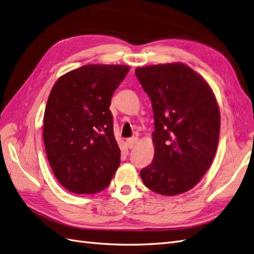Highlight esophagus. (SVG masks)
<instances>
[{
  "mask_svg": "<svg viewBox=\"0 0 254 254\" xmlns=\"http://www.w3.org/2000/svg\"><path fill=\"white\" fill-rule=\"evenodd\" d=\"M136 143H137V137H135V136L129 137V139H127V141H126V144L128 146V148H130V149L135 147Z\"/></svg>",
  "mask_w": 254,
  "mask_h": 254,
  "instance_id": "1",
  "label": "esophagus"
}]
</instances>
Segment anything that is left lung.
<instances>
[{
    "mask_svg": "<svg viewBox=\"0 0 254 254\" xmlns=\"http://www.w3.org/2000/svg\"><path fill=\"white\" fill-rule=\"evenodd\" d=\"M155 119V156L140 172L149 190L165 196L188 191L209 170L217 149L220 114L211 88L183 64L139 67Z\"/></svg>",
    "mask_w": 254,
    "mask_h": 254,
    "instance_id": "obj_1",
    "label": "left lung"
}]
</instances>
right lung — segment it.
Returning a JSON list of instances; mask_svg holds the SVG:
<instances>
[{
    "label": "right lung",
    "instance_id": "right-lung-1",
    "mask_svg": "<svg viewBox=\"0 0 254 254\" xmlns=\"http://www.w3.org/2000/svg\"><path fill=\"white\" fill-rule=\"evenodd\" d=\"M128 72L127 65L88 64L54 84L45 107L43 141L54 175L72 193L103 190L120 166L109 107Z\"/></svg>",
    "mask_w": 254,
    "mask_h": 254
}]
</instances>
